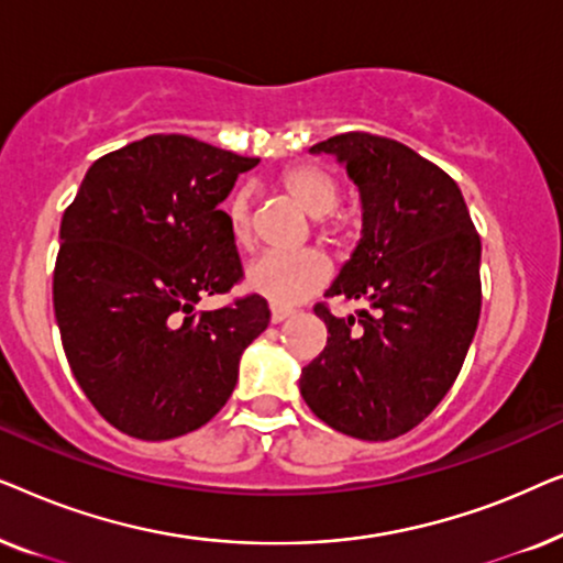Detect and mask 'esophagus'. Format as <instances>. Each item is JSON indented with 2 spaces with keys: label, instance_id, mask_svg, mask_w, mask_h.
Masks as SVG:
<instances>
[{
  "label": "esophagus",
  "instance_id": "1",
  "mask_svg": "<svg viewBox=\"0 0 563 563\" xmlns=\"http://www.w3.org/2000/svg\"><path fill=\"white\" fill-rule=\"evenodd\" d=\"M295 314V310L291 307H272V322H284L287 318H291Z\"/></svg>",
  "mask_w": 563,
  "mask_h": 563
}]
</instances>
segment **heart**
Returning a JSON list of instances; mask_svg holds the SVG:
<instances>
[{"mask_svg": "<svg viewBox=\"0 0 563 563\" xmlns=\"http://www.w3.org/2000/svg\"><path fill=\"white\" fill-rule=\"evenodd\" d=\"M282 189L310 214L318 218V233L325 241L341 233V222L328 220L338 202V181L333 174L314 164H299L279 176ZM228 230L238 245L251 243V195L235 189L222 207ZM328 282V261L320 251L299 253H266L245 268V284L253 295L268 299L276 307H291L312 297Z\"/></svg>", "mask_w": 563, "mask_h": 563, "instance_id": "heart-1", "label": "heart"}]
</instances>
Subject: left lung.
<instances>
[{
    "label": "left lung",
    "instance_id": "8db88e82",
    "mask_svg": "<svg viewBox=\"0 0 563 563\" xmlns=\"http://www.w3.org/2000/svg\"><path fill=\"white\" fill-rule=\"evenodd\" d=\"M358 187L364 228L325 297L368 310L335 318L328 345L302 368L299 391L322 422L361 441H391L453 387L482 312V241L459 184L407 145L343 133L312 145Z\"/></svg>",
    "mask_w": 563,
    "mask_h": 563
}]
</instances>
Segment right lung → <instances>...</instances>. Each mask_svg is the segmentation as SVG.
<instances>
[{
    "instance_id": "1",
    "label": "right lung",
    "mask_w": 563,
    "mask_h": 563,
    "mask_svg": "<svg viewBox=\"0 0 563 563\" xmlns=\"http://www.w3.org/2000/svg\"><path fill=\"white\" fill-rule=\"evenodd\" d=\"M256 164L189 135H148L97 158L66 207L53 310L76 382L122 433L168 441L210 422L268 325L258 295L195 312L243 279L218 207Z\"/></svg>"
}]
</instances>
